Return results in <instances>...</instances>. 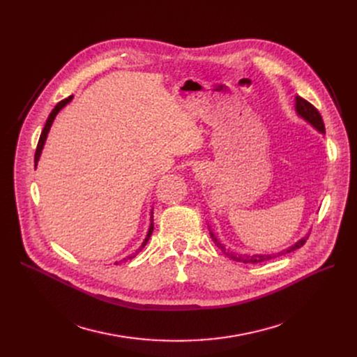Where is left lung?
Instances as JSON below:
<instances>
[{
	"mask_svg": "<svg viewBox=\"0 0 357 357\" xmlns=\"http://www.w3.org/2000/svg\"><path fill=\"white\" fill-rule=\"evenodd\" d=\"M295 108H296L298 116H301L304 120H307V121H308L311 126H314L318 131H321V133H326V127H324L323 117H321L320 112H318V109H317L311 102H308L307 100H304V98H301V97H296V105H295ZM210 236H211V238L214 240L217 248H218L224 255L229 256L231 260L241 261V264H253V265H255V264H261V261H268V260L275 259V257H278V256H282V255L291 253V252L299 249L301 246H304L307 238H308V237H304V238H301L299 241H296L294 246L288 248L287 250L275 253V255H243V253H236V252L227 250V249L224 248V246L221 245V243L217 240V237L214 236L213 231H210Z\"/></svg>",
	"mask_w": 357,
	"mask_h": 357,
	"instance_id": "left-lung-1",
	"label": "left lung"
}]
</instances>
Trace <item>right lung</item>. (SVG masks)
Masks as SVG:
<instances>
[{
  "mask_svg": "<svg viewBox=\"0 0 357 357\" xmlns=\"http://www.w3.org/2000/svg\"><path fill=\"white\" fill-rule=\"evenodd\" d=\"M72 97L73 96H70V97H68V98H65V100H62L61 102H58L56 104V107L52 109V112L49 114V117H47V120H46V124H45V127H43V130H42V135H40V139H39V143H37V147H36V153H34V166H37V162H39V158H40V153H42V150H43V146H45V142H46V137H47V133H49V130H50V126H52V123H53V120H54V117H56V114H58V112L72 100ZM150 227H149V231H147V236H146V238H144V241L142 243V246L133 253V255H130V256H127L126 259H123V260H127V259H133V257H136V255L146 246V243L149 241V238H150V236H152V233H153V211H152V215H150Z\"/></svg>",
  "mask_w": 357,
  "mask_h": 357,
  "instance_id": "obj_1",
  "label": "right lung"
}]
</instances>
